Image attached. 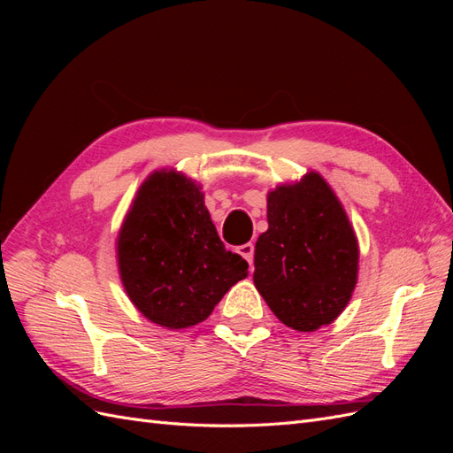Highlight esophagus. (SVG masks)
I'll list each match as a JSON object with an SVG mask.
<instances>
[{
	"instance_id": "obj_1",
	"label": "esophagus",
	"mask_w": 453,
	"mask_h": 453,
	"mask_svg": "<svg viewBox=\"0 0 453 453\" xmlns=\"http://www.w3.org/2000/svg\"><path fill=\"white\" fill-rule=\"evenodd\" d=\"M238 253L248 260L250 265H253V257H255V248H253V243H243V245H240L238 248Z\"/></svg>"
}]
</instances>
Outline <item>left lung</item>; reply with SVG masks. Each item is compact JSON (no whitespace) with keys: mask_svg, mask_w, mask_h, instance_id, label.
Returning <instances> with one entry per match:
<instances>
[{"mask_svg":"<svg viewBox=\"0 0 453 453\" xmlns=\"http://www.w3.org/2000/svg\"><path fill=\"white\" fill-rule=\"evenodd\" d=\"M268 230L255 245L257 291L300 333L333 323L357 283L359 245L333 188L318 172L268 193Z\"/></svg>","mask_w":453,"mask_h":453,"instance_id":"left-lung-1","label":"left lung"}]
</instances>
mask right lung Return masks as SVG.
<instances>
[{
  "instance_id": "add662e5",
  "label": "right lung",
  "mask_w": 453,
  "mask_h": 453,
  "mask_svg": "<svg viewBox=\"0 0 453 453\" xmlns=\"http://www.w3.org/2000/svg\"><path fill=\"white\" fill-rule=\"evenodd\" d=\"M119 272L134 306L149 321L187 328L203 319L248 263L225 250L203 195L183 173H150L117 240Z\"/></svg>"
}]
</instances>
